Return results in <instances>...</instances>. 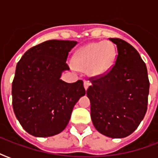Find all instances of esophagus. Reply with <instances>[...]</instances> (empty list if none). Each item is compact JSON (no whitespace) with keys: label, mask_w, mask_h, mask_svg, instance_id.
<instances>
[{"label":"esophagus","mask_w":158,"mask_h":158,"mask_svg":"<svg viewBox=\"0 0 158 158\" xmlns=\"http://www.w3.org/2000/svg\"><path fill=\"white\" fill-rule=\"evenodd\" d=\"M89 86H90V84H89V82L88 81L84 82V89H85V90H87V89H89Z\"/></svg>","instance_id":"esophagus-1"}]
</instances>
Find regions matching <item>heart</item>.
<instances>
[{
	"mask_svg": "<svg viewBox=\"0 0 158 158\" xmlns=\"http://www.w3.org/2000/svg\"><path fill=\"white\" fill-rule=\"evenodd\" d=\"M116 56L115 45L109 41L89 43L75 52L72 64L79 70L87 69L91 76L100 77L110 71Z\"/></svg>",
	"mask_w": 158,
	"mask_h": 158,
	"instance_id": "b5f03b06",
	"label": "heart"
}]
</instances>
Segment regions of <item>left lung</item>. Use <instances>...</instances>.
Segmentation results:
<instances>
[{"label": "left lung", "instance_id": "left-lung-1", "mask_svg": "<svg viewBox=\"0 0 158 158\" xmlns=\"http://www.w3.org/2000/svg\"><path fill=\"white\" fill-rule=\"evenodd\" d=\"M117 48L110 72L87 90L91 119L102 135L121 139L131 135L144 117L149 94L146 64L134 47L119 38H109Z\"/></svg>", "mask_w": 158, "mask_h": 158}]
</instances>
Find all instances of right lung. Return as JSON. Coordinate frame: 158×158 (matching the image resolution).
I'll list each match as a JSON object with an SVG mask.
<instances>
[{"label":"right lung","instance_id":"right-lung-1","mask_svg":"<svg viewBox=\"0 0 158 158\" xmlns=\"http://www.w3.org/2000/svg\"><path fill=\"white\" fill-rule=\"evenodd\" d=\"M76 41L49 40L30 48L16 65L12 83L14 112L35 137H50L64 130L72 110L85 95L84 82L60 79L69 70L66 60Z\"/></svg>","mask_w":158,"mask_h":158}]
</instances>
